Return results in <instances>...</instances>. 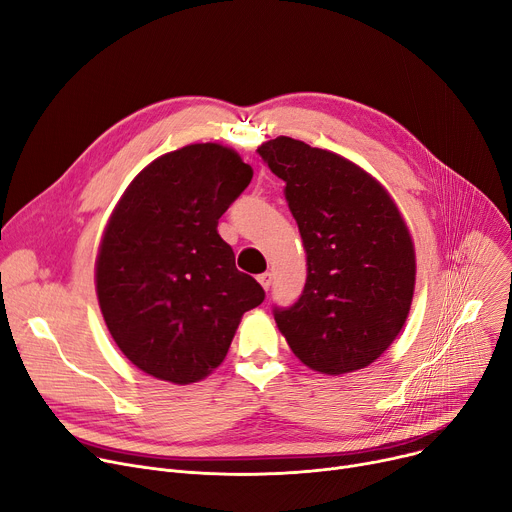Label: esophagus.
<instances>
[{"label":"esophagus","mask_w":512,"mask_h":512,"mask_svg":"<svg viewBox=\"0 0 512 512\" xmlns=\"http://www.w3.org/2000/svg\"><path fill=\"white\" fill-rule=\"evenodd\" d=\"M272 282H274V276H272V272H263V274L259 276V284H261L265 290H270Z\"/></svg>","instance_id":"esophagus-1"}]
</instances>
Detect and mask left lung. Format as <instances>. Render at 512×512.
Masks as SVG:
<instances>
[{
	"instance_id": "8db88e82",
	"label": "left lung",
	"mask_w": 512,
	"mask_h": 512,
	"mask_svg": "<svg viewBox=\"0 0 512 512\" xmlns=\"http://www.w3.org/2000/svg\"><path fill=\"white\" fill-rule=\"evenodd\" d=\"M261 159L284 195L307 253L299 301L274 307L292 353L340 375L367 367L402 330L415 290V249L386 188L332 151L278 137Z\"/></svg>"
}]
</instances>
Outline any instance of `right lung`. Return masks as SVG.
Returning a JSON list of instances; mask_svg holds the SVG:
<instances>
[{
  "instance_id": "1",
  "label": "right lung",
  "mask_w": 512,
  "mask_h": 512,
  "mask_svg": "<svg viewBox=\"0 0 512 512\" xmlns=\"http://www.w3.org/2000/svg\"><path fill=\"white\" fill-rule=\"evenodd\" d=\"M253 178L218 143L166 153L130 182L95 263L105 326L126 359L157 380L193 384L218 367L261 284L236 270L218 220Z\"/></svg>"
}]
</instances>
